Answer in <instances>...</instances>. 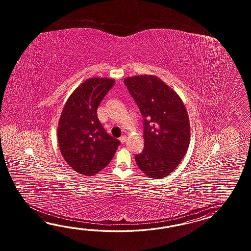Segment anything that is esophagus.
<instances>
[{
	"mask_svg": "<svg viewBox=\"0 0 251 251\" xmlns=\"http://www.w3.org/2000/svg\"><path fill=\"white\" fill-rule=\"evenodd\" d=\"M126 139H127V137H126V135H122L120 138H119V140H120V142H121V144H125L126 142Z\"/></svg>",
	"mask_w": 251,
	"mask_h": 251,
	"instance_id": "1",
	"label": "esophagus"
}]
</instances>
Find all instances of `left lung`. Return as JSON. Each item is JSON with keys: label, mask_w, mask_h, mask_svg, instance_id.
Wrapping results in <instances>:
<instances>
[{"label": "left lung", "mask_w": 251, "mask_h": 251, "mask_svg": "<svg viewBox=\"0 0 251 251\" xmlns=\"http://www.w3.org/2000/svg\"><path fill=\"white\" fill-rule=\"evenodd\" d=\"M144 117V151L135 155L139 169L151 178L170 175L181 162L190 143V125L180 97L154 75L125 80Z\"/></svg>", "instance_id": "1"}]
</instances>
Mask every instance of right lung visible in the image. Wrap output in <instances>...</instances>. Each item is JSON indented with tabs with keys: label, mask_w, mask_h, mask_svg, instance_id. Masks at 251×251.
<instances>
[{
	"label": "right lung",
	"mask_w": 251,
	"mask_h": 251,
	"mask_svg": "<svg viewBox=\"0 0 251 251\" xmlns=\"http://www.w3.org/2000/svg\"><path fill=\"white\" fill-rule=\"evenodd\" d=\"M114 83V79L100 77L84 80L70 95L59 119L61 153L81 175L99 173L111 161L120 144L105 131L97 116V108Z\"/></svg>",
	"instance_id": "1"
}]
</instances>
